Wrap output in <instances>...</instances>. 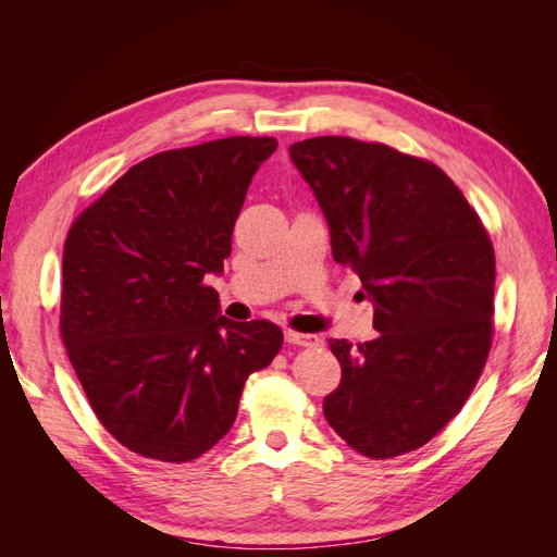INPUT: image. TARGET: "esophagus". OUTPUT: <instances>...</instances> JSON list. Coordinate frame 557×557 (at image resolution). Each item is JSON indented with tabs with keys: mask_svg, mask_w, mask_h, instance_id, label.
<instances>
[{
	"mask_svg": "<svg viewBox=\"0 0 557 557\" xmlns=\"http://www.w3.org/2000/svg\"><path fill=\"white\" fill-rule=\"evenodd\" d=\"M285 342L293 344V346H315L318 344V336L315 334H301V332L288 330V332H285Z\"/></svg>",
	"mask_w": 557,
	"mask_h": 557,
	"instance_id": "34e87169",
	"label": "esophagus"
}]
</instances>
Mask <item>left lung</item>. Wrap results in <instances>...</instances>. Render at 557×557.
Masks as SVG:
<instances>
[{
  "label": "left lung",
  "instance_id": "8db88e82",
  "mask_svg": "<svg viewBox=\"0 0 557 557\" xmlns=\"http://www.w3.org/2000/svg\"><path fill=\"white\" fill-rule=\"evenodd\" d=\"M325 213L332 256L362 281L376 339H330L342 383L330 428L367 458L425 446L462 409L493 344L495 250L436 164L383 144L313 137L290 146Z\"/></svg>",
  "mask_w": 557,
  "mask_h": 557
}]
</instances>
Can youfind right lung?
Instances as JSON below:
<instances>
[{
  "label": "right lung",
  "mask_w": 557,
  "mask_h": 557,
  "mask_svg": "<svg viewBox=\"0 0 557 557\" xmlns=\"http://www.w3.org/2000/svg\"><path fill=\"white\" fill-rule=\"evenodd\" d=\"M272 137H227L129 166L62 252L60 332L95 416L132 453L190 462L237 418L246 379L276 358L269 320L221 315L232 230Z\"/></svg>",
  "instance_id": "add662e5"
}]
</instances>
